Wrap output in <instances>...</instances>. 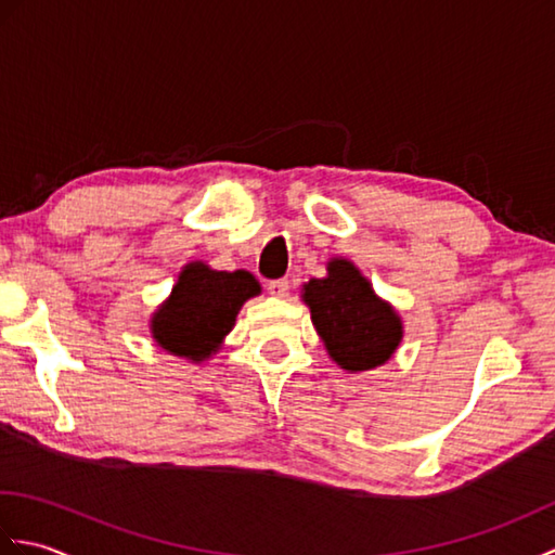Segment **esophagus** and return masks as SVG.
Instances as JSON below:
<instances>
[{
	"label": "esophagus",
	"mask_w": 555,
	"mask_h": 555,
	"mask_svg": "<svg viewBox=\"0 0 555 555\" xmlns=\"http://www.w3.org/2000/svg\"><path fill=\"white\" fill-rule=\"evenodd\" d=\"M267 291H269V296H274V298H286L288 296V281L286 279L269 281Z\"/></svg>",
	"instance_id": "1"
}]
</instances>
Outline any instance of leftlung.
Listing matches in <instances>:
<instances>
[{"label": "left lung", "instance_id": "1", "mask_svg": "<svg viewBox=\"0 0 555 555\" xmlns=\"http://www.w3.org/2000/svg\"><path fill=\"white\" fill-rule=\"evenodd\" d=\"M300 298L328 358L350 374L382 367L403 340L398 310L376 296L372 281L346 257L328 259L326 276L302 284Z\"/></svg>", "mask_w": 555, "mask_h": 555}]
</instances>
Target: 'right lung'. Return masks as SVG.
<instances>
[{
    "instance_id": "add662e5",
    "label": "right lung",
    "mask_w": 555,
    "mask_h": 555,
    "mask_svg": "<svg viewBox=\"0 0 555 555\" xmlns=\"http://www.w3.org/2000/svg\"><path fill=\"white\" fill-rule=\"evenodd\" d=\"M262 286L245 269L217 271L203 259L188 262L159 308L150 317V334L169 356L195 364L217 356L243 305Z\"/></svg>"
}]
</instances>
